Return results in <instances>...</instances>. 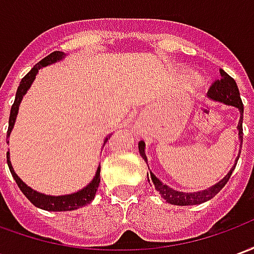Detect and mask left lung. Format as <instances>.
<instances>
[{
    "label": "left lung",
    "instance_id": "obj_1",
    "mask_svg": "<svg viewBox=\"0 0 254 254\" xmlns=\"http://www.w3.org/2000/svg\"><path fill=\"white\" fill-rule=\"evenodd\" d=\"M220 72V78L216 80L215 83L211 85V88L208 91V98L209 99L215 100V102H220V103H224V105L234 106L240 110V121H238V138H240V148H242V136H244V132H242V121H244V105H242V100H241L240 91H238V87H237V83L235 80L231 76H229L227 73L224 72L223 69L219 70ZM145 143L144 141H140L138 143V152L141 155V158L147 162V155H145ZM241 151L238 152V156L235 158L234 166L230 169V171L226 174V176L220 180L219 182H216L212 187L207 188L204 190L198 191H180L173 189V188L167 187L166 184L160 181L158 177L155 176L152 171H149L148 182H152V185L155 187V189L159 191V194L169 204H174V205H196V204H201V202H205L208 200H211L212 197H215L218 194L219 191L222 190V188L227 184L229 178L233 174L235 166H237V162H238V158H240ZM149 169V167H148ZM148 176V174H147Z\"/></svg>",
    "mask_w": 254,
    "mask_h": 254
}]
</instances>
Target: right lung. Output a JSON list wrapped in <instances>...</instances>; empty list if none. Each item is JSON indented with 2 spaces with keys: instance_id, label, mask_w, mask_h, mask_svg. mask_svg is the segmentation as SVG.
Returning <instances> with one entry per match:
<instances>
[{
  "instance_id": "1",
  "label": "right lung",
  "mask_w": 254,
  "mask_h": 254,
  "mask_svg": "<svg viewBox=\"0 0 254 254\" xmlns=\"http://www.w3.org/2000/svg\"><path fill=\"white\" fill-rule=\"evenodd\" d=\"M65 53L63 52H54L52 54H49L47 57H45L42 61L36 64L35 66L31 69L30 72L25 74L24 77L21 78L20 81L19 88H17V92H16V98H14L13 105H12V109H10V116H9V127L8 133H6V138H9L10 136V132L14 127V122H16V117H17V113H19V106L23 100V96L27 94V91L30 89V87L34 83L35 80V76L39 72V69L45 66H49L52 64H56L58 61H63L65 58ZM111 134H107L105 137V141H103V147L105 144L107 143V140L110 138ZM9 143V140H8ZM6 160H8L9 170L12 173V177L14 178V181L17 184V187L20 188V190L23 191L28 200H30L35 207L41 208V209H45V211H54V212H60V211H73V209H77L80 207H84L89 202L94 200L95 194H96V190H98V187H99L100 182V165L98 166L96 169V173H95L92 181L89 182L87 187H84L83 189L74 191V193H70V194H61V196H50V194H45V193H41V191L34 190L32 188H30L25 182L21 181L20 178L13 170V166L10 163V155H9V151L6 152Z\"/></svg>"
}]
</instances>
